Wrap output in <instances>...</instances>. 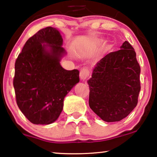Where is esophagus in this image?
<instances>
[{
	"mask_svg": "<svg viewBox=\"0 0 157 157\" xmlns=\"http://www.w3.org/2000/svg\"><path fill=\"white\" fill-rule=\"evenodd\" d=\"M79 76H80V78L81 80L86 81L89 76V70H87L86 68H83V69L80 71V74H79Z\"/></svg>",
	"mask_w": 157,
	"mask_h": 157,
	"instance_id": "obj_1",
	"label": "esophagus"
}]
</instances>
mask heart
I'll list each match as a JSON object with an SVG mask.
<instances>
[{"label": "heart", "instance_id": "heart-1", "mask_svg": "<svg viewBox=\"0 0 157 157\" xmlns=\"http://www.w3.org/2000/svg\"><path fill=\"white\" fill-rule=\"evenodd\" d=\"M111 49V46L109 44H105L104 46V50L107 52V51H109V50Z\"/></svg>", "mask_w": 157, "mask_h": 157}]
</instances>
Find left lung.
Returning <instances> with one entry per match:
<instances>
[{
  "label": "left lung",
  "mask_w": 157,
  "mask_h": 157,
  "mask_svg": "<svg viewBox=\"0 0 157 157\" xmlns=\"http://www.w3.org/2000/svg\"><path fill=\"white\" fill-rule=\"evenodd\" d=\"M120 48L101 59L87 81L90 108L106 122L127 117L136 106L141 89V68L134 48L126 40Z\"/></svg>",
  "instance_id": "1"
}]
</instances>
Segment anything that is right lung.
<instances>
[{
	"instance_id": "1",
	"label": "right lung",
	"mask_w": 157,
	"mask_h": 157,
	"mask_svg": "<svg viewBox=\"0 0 157 157\" xmlns=\"http://www.w3.org/2000/svg\"><path fill=\"white\" fill-rule=\"evenodd\" d=\"M59 31L40 29L25 42L15 63L13 86L16 102L34 124H50L57 120L65 96L79 82V71L61 66L66 54Z\"/></svg>"
}]
</instances>
